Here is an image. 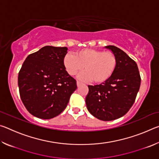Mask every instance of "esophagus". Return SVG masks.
Here are the masks:
<instances>
[{
	"mask_svg": "<svg viewBox=\"0 0 159 159\" xmlns=\"http://www.w3.org/2000/svg\"><path fill=\"white\" fill-rule=\"evenodd\" d=\"M80 85H81V82H80V81H77V85H78V86H79Z\"/></svg>",
	"mask_w": 159,
	"mask_h": 159,
	"instance_id": "esophagus-1",
	"label": "esophagus"
}]
</instances>
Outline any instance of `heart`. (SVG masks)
I'll list each match as a JSON object with an SVG mask.
<instances>
[{"instance_id":"b5f03b06","label":"heart","mask_w":159,"mask_h":159,"mask_svg":"<svg viewBox=\"0 0 159 159\" xmlns=\"http://www.w3.org/2000/svg\"><path fill=\"white\" fill-rule=\"evenodd\" d=\"M117 57L112 51L85 48L77 51L74 55L67 54L64 58V64L68 74L79 75L82 80H91L94 83H102L109 80L117 66Z\"/></svg>"}]
</instances>
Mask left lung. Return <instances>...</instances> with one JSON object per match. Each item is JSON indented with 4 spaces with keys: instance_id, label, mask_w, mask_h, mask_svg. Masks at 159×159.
<instances>
[{
    "instance_id": "1",
    "label": "left lung",
    "mask_w": 159,
    "mask_h": 159,
    "mask_svg": "<svg viewBox=\"0 0 159 159\" xmlns=\"http://www.w3.org/2000/svg\"><path fill=\"white\" fill-rule=\"evenodd\" d=\"M106 48L116 55V68L107 81L88 85L85 102L91 114L109 121L122 117L130 110L140 87L141 77L136 62L124 51L114 45Z\"/></svg>"
}]
</instances>
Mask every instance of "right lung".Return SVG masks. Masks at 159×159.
I'll return each instance as SVG.
<instances>
[{"mask_svg":"<svg viewBox=\"0 0 159 159\" xmlns=\"http://www.w3.org/2000/svg\"><path fill=\"white\" fill-rule=\"evenodd\" d=\"M66 47L45 46L30 54L18 75L20 95L34 116L50 119L62 112L77 88L76 80L67 73L64 58Z\"/></svg>","mask_w":159,"mask_h":159,"instance_id":"right-lung-1","label":"right lung"}]
</instances>
